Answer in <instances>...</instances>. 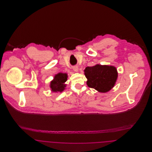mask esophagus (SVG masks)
<instances>
[{"label": "esophagus", "mask_w": 152, "mask_h": 152, "mask_svg": "<svg viewBox=\"0 0 152 152\" xmlns=\"http://www.w3.org/2000/svg\"><path fill=\"white\" fill-rule=\"evenodd\" d=\"M73 69L75 72H78L79 71V67L77 66H75L73 67Z\"/></svg>", "instance_id": "34e87169"}]
</instances>
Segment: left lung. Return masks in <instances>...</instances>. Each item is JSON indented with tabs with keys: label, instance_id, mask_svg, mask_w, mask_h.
I'll return each mask as SVG.
<instances>
[{
	"label": "left lung",
	"instance_id": "left-lung-1",
	"mask_svg": "<svg viewBox=\"0 0 152 152\" xmlns=\"http://www.w3.org/2000/svg\"><path fill=\"white\" fill-rule=\"evenodd\" d=\"M84 74L88 80L87 86L102 93L108 92L114 87L118 77L116 67L112 65L87 66Z\"/></svg>",
	"mask_w": 152,
	"mask_h": 152
}]
</instances>
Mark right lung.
<instances>
[{
  "label": "right lung",
  "mask_w": 152,
  "mask_h": 152,
  "mask_svg": "<svg viewBox=\"0 0 152 152\" xmlns=\"http://www.w3.org/2000/svg\"><path fill=\"white\" fill-rule=\"evenodd\" d=\"M67 74L63 73H58L54 76V79L51 81L50 88L52 92H61L65 89L66 87L65 82L67 80Z\"/></svg>",
  "instance_id": "obj_1"
}]
</instances>
